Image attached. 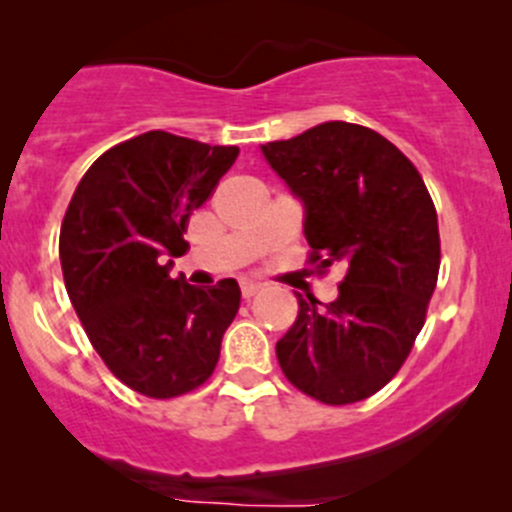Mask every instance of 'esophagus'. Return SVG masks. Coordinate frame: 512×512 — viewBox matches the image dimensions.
<instances>
[{
  "mask_svg": "<svg viewBox=\"0 0 512 512\" xmlns=\"http://www.w3.org/2000/svg\"><path fill=\"white\" fill-rule=\"evenodd\" d=\"M241 292H243V297L259 295V292H261V284H259V282H253V279H243V282H241Z\"/></svg>",
  "mask_w": 512,
  "mask_h": 512,
  "instance_id": "obj_1",
  "label": "esophagus"
}]
</instances>
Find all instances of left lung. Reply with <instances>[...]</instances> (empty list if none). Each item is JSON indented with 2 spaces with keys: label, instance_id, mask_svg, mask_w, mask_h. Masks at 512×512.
I'll return each mask as SVG.
<instances>
[{
  "label": "left lung",
  "instance_id": "obj_1",
  "mask_svg": "<svg viewBox=\"0 0 512 512\" xmlns=\"http://www.w3.org/2000/svg\"><path fill=\"white\" fill-rule=\"evenodd\" d=\"M261 153L302 205L312 261L346 271L330 305L297 292L295 325L277 341L279 366L325 405L366 400L400 372L436 289L431 194L400 148L354 122H320Z\"/></svg>",
  "mask_w": 512,
  "mask_h": 512
}]
</instances>
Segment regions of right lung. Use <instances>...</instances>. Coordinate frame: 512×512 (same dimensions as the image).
I'll list each match as a JSON object with an SVG mask.
<instances>
[{
	"instance_id": "1",
	"label": "right lung",
	"mask_w": 512,
	"mask_h": 512,
	"mask_svg": "<svg viewBox=\"0 0 512 512\" xmlns=\"http://www.w3.org/2000/svg\"><path fill=\"white\" fill-rule=\"evenodd\" d=\"M235 158V146L151 130L102 153L71 197L58 241L66 292L94 351L140 395L179 397L215 372L241 287H192L171 266Z\"/></svg>"
}]
</instances>
